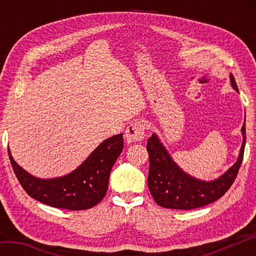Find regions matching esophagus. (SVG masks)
I'll return each mask as SVG.
<instances>
[{
	"label": "esophagus",
	"instance_id": "obj_1",
	"mask_svg": "<svg viewBox=\"0 0 256 256\" xmlns=\"http://www.w3.org/2000/svg\"><path fill=\"white\" fill-rule=\"evenodd\" d=\"M146 125L141 122H133L125 131V140L128 142L141 141L144 138Z\"/></svg>",
	"mask_w": 256,
	"mask_h": 256
}]
</instances>
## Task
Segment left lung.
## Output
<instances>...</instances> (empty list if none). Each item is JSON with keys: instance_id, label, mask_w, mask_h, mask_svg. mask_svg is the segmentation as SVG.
Masks as SVG:
<instances>
[{"instance_id": "1", "label": "left lung", "mask_w": 256, "mask_h": 256, "mask_svg": "<svg viewBox=\"0 0 256 256\" xmlns=\"http://www.w3.org/2000/svg\"><path fill=\"white\" fill-rule=\"evenodd\" d=\"M232 88L238 92L235 78L230 74ZM242 144L240 157L232 168L212 182H203L186 174L172 162L158 136L152 134L146 144L149 154L148 186L157 204L176 210H192L210 204L230 188L244 158L246 144L245 122L242 128Z\"/></svg>"}]
</instances>
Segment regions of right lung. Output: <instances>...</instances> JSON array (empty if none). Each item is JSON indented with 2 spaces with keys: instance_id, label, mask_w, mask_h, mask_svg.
<instances>
[{
  "instance_id": "add662e5",
  "label": "right lung",
  "mask_w": 256,
  "mask_h": 256,
  "mask_svg": "<svg viewBox=\"0 0 256 256\" xmlns=\"http://www.w3.org/2000/svg\"><path fill=\"white\" fill-rule=\"evenodd\" d=\"M123 134L107 138L74 172L66 176L40 180L28 174L8 158L19 183L28 196L47 206L68 210H86L100 202L108 188L110 174L123 150Z\"/></svg>"
}]
</instances>
